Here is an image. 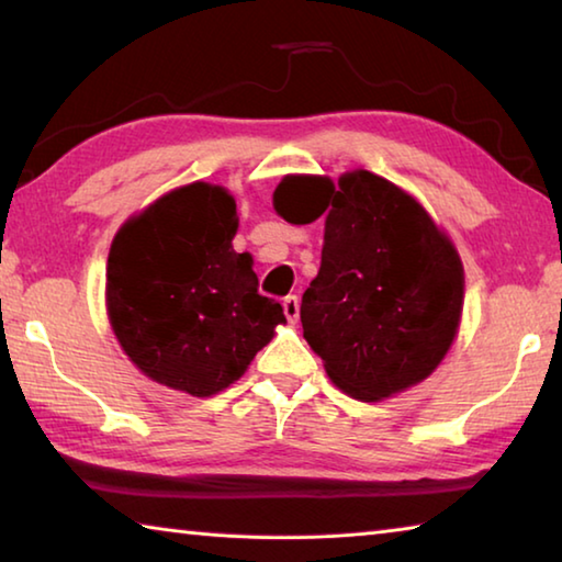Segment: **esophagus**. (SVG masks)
Listing matches in <instances>:
<instances>
[{"label":"esophagus","instance_id":"1","mask_svg":"<svg viewBox=\"0 0 562 562\" xmlns=\"http://www.w3.org/2000/svg\"><path fill=\"white\" fill-rule=\"evenodd\" d=\"M282 310H284V317H288L292 325L300 319V297L297 294H288V297L282 300Z\"/></svg>","mask_w":562,"mask_h":562}]
</instances>
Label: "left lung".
I'll return each instance as SVG.
<instances>
[{
  "label": "left lung",
  "instance_id": "left-lung-1",
  "mask_svg": "<svg viewBox=\"0 0 562 562\" xmlns=\"http://www.w3.org/2000/svg\"><path fill=\"white\" fill-rule=\"evenodd\" d=\"M272 203L294 225L325 215L322 265L300 319L331 382L361 402L424 382L451 349L463 310L461 258L431 215L369 170L337 186L288 176Z\"/></svg>",
  "mask_w": 562,
  "mask_h": 562
}]
</instances>
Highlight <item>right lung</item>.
I'll use <instances>...</instances> for the list:
<instances>
[{
  "instance_id": "1",
  "label": "right lung",
  "mask_w": 562,
  "mask_h": 562,
  "mask_svg": "<svg viewBox=\"0 0 562 562\" xmlns=\"http://www.w3.org/2000/svg\"><path fill=\"white\" fill-rule=\"evenodd\" d=\"M237 211L221 186L176 188L111 243L106 310L119 345L154 382L213 396L245 374L284 325L258 292L252 258L233 250Z\"/></svg>"
}]
</instances>
